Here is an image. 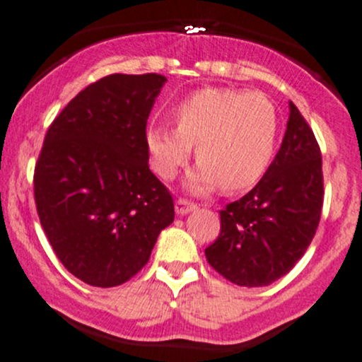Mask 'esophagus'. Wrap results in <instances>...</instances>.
<instances>
[{"instance_id": "obj_1", "label": "esophagus", "mask_w": 362, "mask_h": 362, "mask_svg": "<svg viewBox=\"0 0 362 362\" xmlns=\"http://www.w3.org/2000/svg\"><path fill=\"white\" fill-rule=\"evenodd\" d=\"M196 208H198V204L189 202V199L178 198L177 202H175V210H177L178 215H185V214H189V211L196 210Z\"/></svg>"}]
</instances>
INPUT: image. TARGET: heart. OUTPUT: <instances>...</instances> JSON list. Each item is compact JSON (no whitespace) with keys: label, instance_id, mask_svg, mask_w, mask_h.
Instances as JSON below:
<instances>
[{"label":"heart","instance_id":"1","mask_svg":"<svg viewBox=\"0 0 362 362\" xmlns=\"http://www.w3.org/2000/svg\"><path fill=\"white\" fill-rule=\"evenodd\" d=\"M175 126L152 124L145 131L151 164L171 180L187 164L196 145L198 168L191 187L242 191L261 180L272 164L280 120L275 105L261 93L202 89L173 108Z\"/></svg>","mask_w":362,"mask_h":362}]
</instances>
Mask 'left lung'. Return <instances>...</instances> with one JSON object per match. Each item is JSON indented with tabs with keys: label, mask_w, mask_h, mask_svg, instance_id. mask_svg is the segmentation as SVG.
<instances>
[{
	"label": "left lung",
	"mask_w": 362,
	"mask_h": 362,
	"mask_svg": "<svg viewBox=\"0 0 362 362\" xmlns=\"http://www.w3.org/2000/svg\"><path fill=\"white\" fill-rule=\"evenodd\" d=\"M322 154L312 127L291 103L286 136L259 184L221 210V233L204 249L218 275L262 287L289 273L319 228Z\"/></svg>",
	"instance_id": "left-lung-1"
}]
</instances>
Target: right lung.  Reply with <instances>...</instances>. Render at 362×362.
I'll return each mask as SVG.
<instances>
[{
	"mask_svg": "<svg viewBox=\"0 0 362 362\" xmlns=\"http://www.w3.org/2000/svg\"><path fill=\"white\" fill-rule=\"evenodd\" d=\"M166 78L103 76L50 124L35 166V203L57 259L93 287L133 279L175 218L148 168L147 119Z\"/></svg>",
	"mask_w": 362,
	"mask_h": 362,
	"instance_id": "obj_1",
	"label": "right lung"
}]
</instances>
